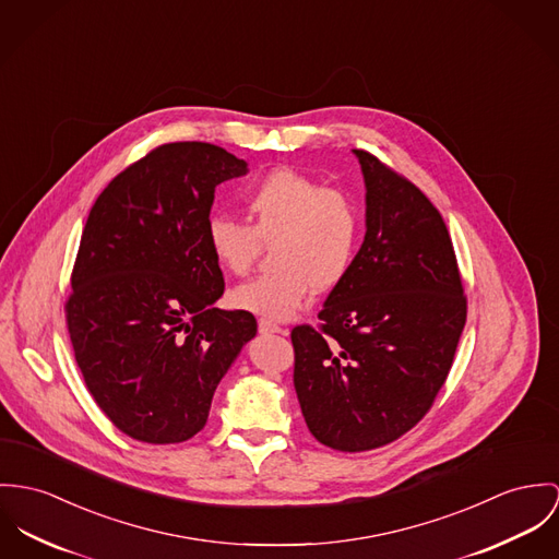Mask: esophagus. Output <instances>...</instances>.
<instances>
[{"label": "esophagus", "mask_w": 559, "mask_h": 559, "mask_svg": "<svg viewBox=\"0 0 559 559\" xmlns=\"http://www.w3.org/2000/svg\"><path fill=\"white\" fill-rule=\"evenodd\" d=\"M258 331H260V333H280V335H286V333H288V329H284V326H280L277 322L266 320V318H260V320H258Z\"/></svg>", "instance_id": "esophagus-1"}]
</instances>
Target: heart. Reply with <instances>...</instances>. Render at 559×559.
Returning <instances> with one entry per match:
<instances>
[{"instance_id": "b5f03b06", "label": "heart", "mask_w": 559, "mask_h": 559, "mask_svg": "<svg viewBox=\"0 0 559 559\" xmlns=\"http://www.w3.org/2000/svg\"><path fill=\"white\" fill-rule=\"evenodd\" d=\"M248 222L213 215L206 243L215 262L246 275L262 243H271L273 266L237 286L230 301L266 318H288L316 293L344 284L355 266L362 217L350 194L326 188L295 168H275L243 192Z\"/></svg>"}]
</instances>
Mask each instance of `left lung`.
Returning <instances> with one entry per match:
<instances>
[{
	"label": "left lung",
	"mask_w": 559,
	"mask_h": 559,
	"mask_svg": "<svg viewBox=\"0 0 559 559\" xmlns=\"http://www.w3.org/2000/svg\"><path fill=\"white\" fill-rule=\"evenodd\" d=\"M355 153L367 188L365 241L318 326L290 333L305 423L342 453L391 444L429 412L467 318L440 211L373 153Z\"/></svg>",
	"instance_id": "1"
}]
</instances>
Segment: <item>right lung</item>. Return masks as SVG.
Returning <instances> with one entry per match:
<instances>
[{"instance_id": "obj_1", "label": "right lung", "mask_w": 559, "mask_h": 559, "mask_svg": "<svg viewBox=\"0 0 559 559\" xmlns=\"http://www.w3.org/2000/svg\"><path fill=\"white\" fill-rule=\"evenodd\" d=\"M248 164L201 141L166 143L121 170L92 206L63 305L74 358L106 418L147 444H177L206 423L213 393L255 335L224 311L206 243L215 186Z\"/></svg>"}]
</instances>
